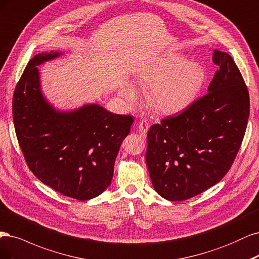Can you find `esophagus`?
<instances>
[{
    "label": "esophagus",
    "instance_id": "1",
    "mask_svg": "<svg viewBox=\"0 0 259 259\" xmlns=\"http://www.w3.org/2000/svg\"><path fill=\"white\" fill-rule=\"evenodd\" d=\"M149 128V123L146 119H141L139 121V124H138V130H139V133L141 136L145 137L146 133H147V130Z\"/></svg>",
    "mask_w": 259,
    "mask_h": 259
}]
</instances>
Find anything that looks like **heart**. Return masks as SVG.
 Wrapping results in <instances>:
<instances>
[{"mask_svg":"<svg viewBox=\"0 0 259 259\" xmlns=\"http://www.w3.org/2000/svg\"><path fill=\"white\" fill-rule=\"evenodd\" d=\"M204 79L202 65L188 61L183 55L165 57L138 75L139 86L149 90V103L162 114L177 113L189 106L199 95ZM122 93L130 103L139 98L137 88L131 84Z\"/></svg>","mask_w":259,"mask_h":259,"instance_id":"heart-1","label":"heart"}]
</instances>
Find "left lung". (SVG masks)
<instances>
[{
  "label": "left lung",
  "mask_w": 259,
  "mask_h": 259,
  "mask_svg": "<svg viewBox=\"0 0 259 259\" xmlns=\"http://www.w3.org/2000/svg\"><path fill=\"white\" fill-rule=\"evenodd\" d=\"M219 66L207 94L182 113L153 124L146 164L155 190L170 201L203 193L226 174L243 141L249 96L232 58L214 51Z\"/></svg>",
  "instance_id": "left-lung-1"
}]
</instances>
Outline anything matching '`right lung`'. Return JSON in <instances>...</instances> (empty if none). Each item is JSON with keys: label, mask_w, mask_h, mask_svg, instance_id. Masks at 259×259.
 <instances>
[{"label": "right lung", "mask_w": 259, "mask_h": 259, "mask_svg": "<svg viewBox=\"0 0 259 259\" xmlns=\"http://www.w3.org/2000/svg\"><path fill=\"white\" fill-rule=\"evenodd\" d=\"M59 55L41 53L29 61L14 91V126L32 173L61 195L85 201L111 185L115 159L133 118L97 104L57 112L40 93L36 65Z\"/></svg>", "instance_id": "right-lung-1"}]
</instances>
